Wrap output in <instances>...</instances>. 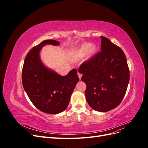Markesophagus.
Wrapping results in <instances>:
<instances>
[{
	"instance_id": "esophagus-1",
	"label": "esophagus",
	"mask_w": 148,
	"mask_h": 148,
	"mask_svg": "<svg viewBox=\"0 0 148 148\" xmlns=\"http://www.w3.org/2000/svg\"><path fill=\"white\" fill-rule=\"evenodd\" d=\"M78 78H79V79H81L82 77V75L81 73H78Z\"/></svg>"
}]
</instances>
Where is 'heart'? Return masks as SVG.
<instances>
[{
    "instance_id": "heart-1",
    "label": "heart",
    "mask_w": 148,
    "mask_h": 148,
    "mask_svg": "<svg viewBox=\"0 0 148 148\" xmlns=\"http://www.w3.org/2000/svg\"><path fill=\"white\" fill-rule=\"evenodd\" d=\"M98 47L96 45H92L90 42H84L78 48L70 51L69 56L74 59H80L88 55L91 57L96 54Z\"/></svg>"
}]
</instances>
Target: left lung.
<instances>
[{"mask_svg":"<svg viewBox=\"0 0 148 148\" xmlns=\"http://www.w3.org/2000/svg\"><path fill=\"white\" fill-rule=\"evenodd\" d=\"M101 51L80 65L85 96L95 110L105 112L117 107L126 93L130 80L127 58L120 47L104 36Z\"/></svg>","mask_w":148,"mask_h":148,"instance_id":"1","label":"left lung"}]
</instances>
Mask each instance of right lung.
Returning <instances> with one entry per match:
<instances>
[{
    "instance_id": "1",
    "label": "right lung",
    "mask_w": 148,
    "mask_h": 148,
    "mask_svg": "<svg viewBox=\"0 0 148 148\" xmlns=\"http://www.w3.org/2000/svg\"><path fill=\"white\" fill-rule=\"evenodd\" d=\"M56 40H44L26 55L22 70V83L34 106L44 113L57 114L68 107L79 78L76 69L65 76L58 74L43 64L40 52L46 45L59 46Z\"/></svg>"
}]
</instances>
